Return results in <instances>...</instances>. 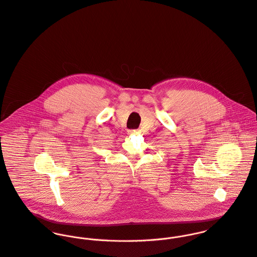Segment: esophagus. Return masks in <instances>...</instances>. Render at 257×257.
Segmentation results:
<instances>
[{
	"label": "esophagus",
	"instance_id": "obj_1",
	"mask_svg": "<svg viewBox=\"0 0 257 257\" xmlns=\"http://www.w3.org/2000/svg\"><path fill=\"white\" fill-rule=\"evenodd\" d=\"M137 133H139L138 130H131L130 131V134H137Z\"/></svg>",
	"mask_w": 257,
	"mask_h": 257
}]
</instances>
